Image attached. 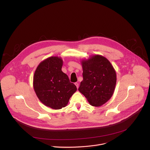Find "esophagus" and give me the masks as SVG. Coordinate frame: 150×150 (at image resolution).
<instances>
[{
    "mask_svg": "<svg viewBox=\"0 0 150 150\" xmlns=\"http://www.w3.org/2000/svg\"><path fill=\"white\" fill-rule=\"evenodd\" d=\"M75 86H76V88H78V87H79V84H78V83H75Z\"/></svg>",
    "mask_w": 150,
    "mask_h": 150,
    "instance_id": "1",
    "label": "esophagus"
}]
</instances>
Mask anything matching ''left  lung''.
I'll list each match as a JSON object with an SVG mask.
<instances>
[{
  "label": "left lung",
  "instance_id": "obj_1",
  "mask_svg": "<svg viewBox=\"0 0 150 150\" xmlns=\"http://www.w3.org/2000/svg\"><path fill=\"white\" fill-rule=\"evenodd\" d=\"M83 80L78 91L92 106L104 104L112 96L116 83L113 66L103 56L96 55L81 62Z\"/></svg>",
  "mask_w": 150,
  "mask_h": 150
}]
</instances>
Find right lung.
I'll list each match as a JSON object with an SVG mask.
<instances>
[{
    "mask_svg": "<svg viewBox=\"0 0 150 150\" xmlns=\"http://www.w3.org/2000/svg\"><path fill=\"white\" fill-rule=\"evenodd\" d=\"M62 66L60 57L47 58L37 66L33 78L34 89L40 101L55 110L66 107L77 90L62 72Z\"/></svg>",
    "mask_w": 150,
    "mask_h": 150,
    "instance_id": "add662e5",
    "label": "right lung"
}]
</instances>
